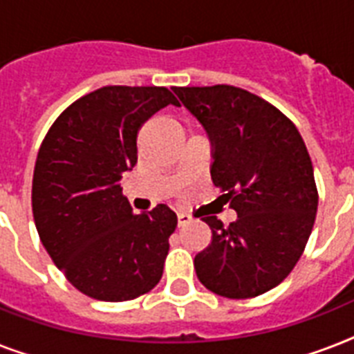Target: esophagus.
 <instances>
[{
	"label": "esophagus",
	"instance_id": "esophagus-1",
	"mask_svg": "<svg viewBox=\"0 0 354 354\" xmlns=\"http://www.w3.org/2000/svg\"><path fill=\"white\" fill-rule=\"evenodd\" d=\"M189 222H191V216L185 215V213H178V226L180 227L187 226Z\"/></svg>",
	"mask_w": 354,
	"mask_h": 354
}]
</instances>
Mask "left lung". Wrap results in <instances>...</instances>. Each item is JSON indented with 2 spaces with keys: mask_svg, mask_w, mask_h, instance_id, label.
<instances>
[{
  "mask_svg": "<svg viewBox=\"0 0 354 354\" xmlns=\"http://www.w3.org/2000/svg\"><path fill=\"white\" fill-rule=\"evenodd\" d=\"M174 91L209 133L211 180L236 211L230 226L202 218L211 242L194 257L196 275L218 296H261L290 274L316 221L318 187L305 141L285 113L242 88Z\"/></svg>",
  "mask_w": 354,
  "mask_h": 354,
  "instance_id": "obj_1",
  "label": "left lung"
}]
</instances>
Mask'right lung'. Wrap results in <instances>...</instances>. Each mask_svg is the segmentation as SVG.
<instances>
[{
  "instance_id": "add662e5",
  "label": "right lung",
  "mask_w": 354,
  "mask_h": 354,
  "mask_svg": "<svg viewBox=\"0 0 354 354\" xmlns=\"http://www.w3.org/2000/svg\"><path fill=\"white\" fill-rule=\"evenodd\" d=\"M167 104L163 86H104L69 104L47 130L32 176V216L66 279L101 301H130L163 274L176 213L136 215L122 174L138 163V133Z\"/></svg>"
}]
</instances>
